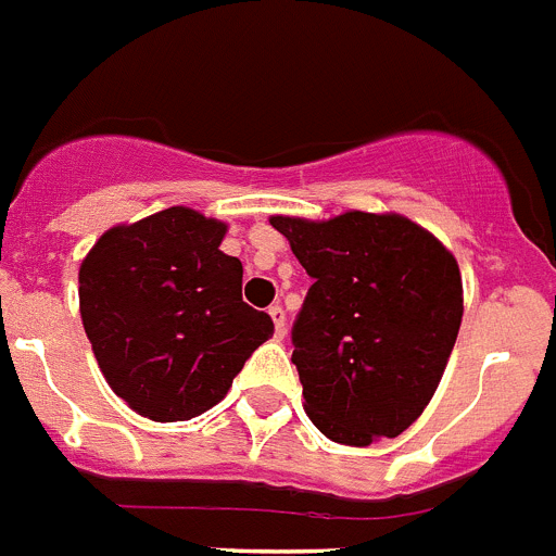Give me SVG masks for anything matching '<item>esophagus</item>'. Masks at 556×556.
<instances>
[{
	"label": "esophagus",
	"mask_w": 556,
	"mask_h": 556,
	"mask_svg": "<svg viewBox=\"0 0 556 556\" xmlns=\"http://www.w3.org/2000/svg\"><path fill=\"white\" fill-rule=\"evenodd\" d=\"M269 317H273L275 324V337L281 340L283 334H287V315H283V309L275 303V306H269Z\"/></svg>",
	"instance_id": "1"
}]
</instances>
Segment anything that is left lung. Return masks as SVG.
<instances>
[{"label":"left lung","instance_id":"obj_1","mask_svg":"<svg viewBox=\"0 0 556 556\" xmlns=\"http://www.w3.org/2000/svg\"><path fill=\"white\" fill-rule=\"evenodd\" d=\"M315 278L292 326L303 410L326 439H396L433 400L462 329L458 261L400 213L269 216Z\"/></svg>","mask_w":556,"mask_h":556}]
</instances>
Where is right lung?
<instances>
[{"label":"right lung","mask_w":556,"mask_h":556,"mask_svg":"<svg viewBox=\"0 0 556 556\" xmlns=\"http://www.w3.org/2000/svg\"><path fill=\"white\" fill-rule=\"evenodd\" d=\"M227 225L168 207L109 227L80 261V320L109 388L151 421H188L227 396L273 320L241 301Z\"/></svg>","instance_id":"obj_1"}]
</instances>
